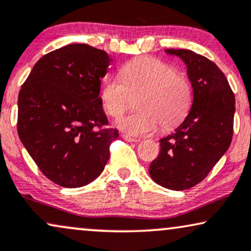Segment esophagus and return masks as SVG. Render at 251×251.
<instances>
[{
    "label": "esophagus",
    "instance_id": "obj_1",
    "mask_svg": "<svg viewBox=\"0 0 251 251\" xmlns=\"http://www.w3.org/2000/svg\"><path fill=\"white\" fill-rule=\"evenodd\" d=\"M122 138H123L125 141H128V142H138V141H139L138 139L132 138V136H129V135H127V134H122Z\"/></svg>",
    "mask_w": 251,
    "mask_h": 251
}]
</instances>
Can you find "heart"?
I'll return each instance as SVG.
<instances>
[{
    "label": "heart",
    "instance_id": "b5f03b06",
    "mask_svg": "<svg viewBox=\"0 0 251 251\" xmlns=\"http://www.w3.org/2000/svg\"><path fill=\"white\" fill-rule=\"evenodd\" d=\"M138 111L124 117L117 126L129 135L154 133L160 126L169 129L179 125L192 103V89L186 76L153 56H144L126 63L122 77L105 82L100 91L103 109L112 118L120 116L135 98Z\"/></svg>",
    "mask_w": 251,
    "mask_h": 251
}]
</instances>
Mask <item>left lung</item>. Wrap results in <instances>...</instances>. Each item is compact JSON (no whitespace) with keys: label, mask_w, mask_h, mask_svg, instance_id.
<instances>
[{"label":"left lung","mask_w":251,"mask_h":251,"mask_svg":"<svg viewBox=\"0 0 251 251\" xmlns=\"http://www.w3.org/2000/svg\"><path fill=\"white\" fill-rule=\"evenodd\" d=\"M183 60L193 89L189 115L161 139L149 175L163 188L182 191L201 183L226 153L233 138L235 96L220 68L190 50H166Z\"/></svg>","instance_id":"1"}]
</instances>
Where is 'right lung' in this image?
<instances>
[{
	"instance_id": "right-lung-1",
	"label": "right lung",
	"mask_w": 251,
	"mask_h": 251,
	"mask_svg": "<svg viewBox=\"0 0 251 251\" xmlns=\"http://www.w3.org/2000/svg\"><path fill=\"white\" fill-rule=\"evenodd\" d=\"M112 59L87 44L47 53L33 66L18 95L17 132L47 178L81 188L102 174L110 145L119 136L100 102V80Z\"/></svg>"
}]
</instances>
